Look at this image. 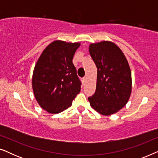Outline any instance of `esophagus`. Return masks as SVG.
I'll use <instances>...</instances> for the list:
<instances>
[{
	"mask_svg": "<svg viewBox=\"0 0 158 158\" xmlns=\"http://www.w3.org/2000/svg\"><path fill=\"white\" fill-rule=\"evenodd\" d=\"M85 80H86L85 77H83V78H82V81H83V84L85 83Z\"/></svg>",
	"mask_w": 158,
	"mask_h": 158,
	"instance_id": "obj_1",
	"label": "esophagus"
}]
</instances>
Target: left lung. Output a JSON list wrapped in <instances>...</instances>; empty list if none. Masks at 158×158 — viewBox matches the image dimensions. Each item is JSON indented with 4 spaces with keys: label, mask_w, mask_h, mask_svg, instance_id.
<instances>
[{
    "label": "left lung",
    "mask_w": 158,
    "mask_h": 158,
    "mask_svg": "<svg viewBox=\"0 0 158 158\" xmlns=\"http://www.w3.org/2000/svg\"><path fill=\"white\" fill-rule=\"evenodd\" d=\"M89 52L97 68L96 89L88 98L90 106L104 116L114 114L128 102L131 73L121 49L110 41L93 43Z\"/></svg>",
    "instance_id": "obj_1"
}]
</instances>
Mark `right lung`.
I'll return each instance as SVG.
<instances>
[{"instance_id":"obj_1","label":"right lung","mask_w":158,"mask_h":158,"mask_svg":"<svg viewBox=\"0 0 158 158\" xmlns=\"http://www.w3.org/2000/svg\"><path fill=\"white\" fill-rule=\"evenodd\" d=\"M79 42L55 40L44 49L34 67L32 88L39 105L49 114L71 106L81 83L73 63Z\"/></svg>"}]
</instances>
